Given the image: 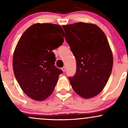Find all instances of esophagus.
<instances>
[{
  "label": "esophagus",
  "instance_id": "esophagus-1",
  "mask_svg": "<svg viewBox=\"0 0 128 128\" xmlns=\"http://www.w3.org/2000/svg\"><path fill=\"white\" fill-rule=\"evenodd\" d=\"M62 70H63V72H65L66 70V67L65 66H64L62 68Z\"/></svg>",
  "mask_w": 128,
  "mask_h": 128
}]
</instances>
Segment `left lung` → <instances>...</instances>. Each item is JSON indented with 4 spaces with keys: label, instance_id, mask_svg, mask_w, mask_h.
<instances>
[{
    "label": "left lung",
    "instance_id": "1",
    "mask_svg": "<svg viewBox=\"0 0 128 128\" xmlns=\"http://www.w3.org/2000/svg\"><path fill=\"white\" fill-rule=\"evenodd\" d=\"M63 28L76 59V73L69 78L72 87L81 97L92 98L102 92L112 70V52L106 36L92 24L78 22Z\"/></svg>",
    "mask_w": 128,
    "mask_h": 128
}]
</instances>
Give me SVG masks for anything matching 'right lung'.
Returning a JSON list of instances; mask_svg holds the SVG:
<instances>
[{"mask_svg": "<svg viewBox=\"0 0 128 128\" xmlns=\"http://www.w3.org/2000/svg\"><path fill=\"white\" fill-rule=\"evenodd\" d=\"M64 31L53 24H33L23 33L14 53V75L31 98L42 101L54 91L62 70L55 66L52 50L64 42Z\"/></svg>", "mask_w": 128, "mask_h": 128, "instance_id": "obj_1", "label": "right lung"}]
</instances>
